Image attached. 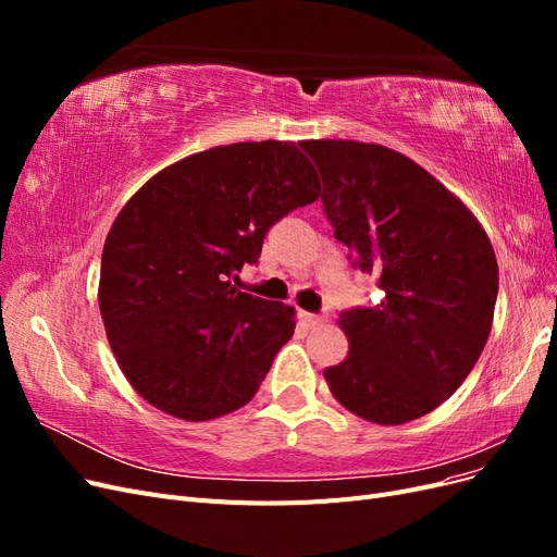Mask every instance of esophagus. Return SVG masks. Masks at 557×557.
Listing matches in <instances>:
<instances>
[{
  "instance_id": "34e87169",
  "label": "esophagus",
  "mask_w": 557,
  "mask_h": 557,
  "mask_svg": "<svg viewBox=\"0 0 557 557\" xmlns=\"http://www.w3.org/2000/svg\"><path fill=\"white\" fill-rule=\"evenodd\" d=\"M301 323H305L307 327H320L325 323V315H320V313H301Z\"/></svg>"
}]
</instances>
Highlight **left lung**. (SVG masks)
Here are the masks:
<instances>
[{"mask_svg": "<svg viewBox=\"0 0 557 557\" xmlns=\"http://www.w3.org/2000/svg\"><path fill=\"white\" fill-rule=\"evenodd\" d=\"M323 178V211L350 264L383 297L339 315L344 362L332 395L379 425H401L448 399L481 358L499 274L491 239L462 201L407 156L379 144L301 141Z\"/></svg>", "mask_w": 557, "mask_h": 557, "instance_id": "8db88e82", "label": "left lung"}]
</instances>
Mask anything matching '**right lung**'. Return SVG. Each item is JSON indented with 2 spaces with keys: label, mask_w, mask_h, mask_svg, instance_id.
I'll return each mask as SVG.
<instances>
[{
  "label": "right lung",
  "mask_w": 557,
  "mask_h": 557,
  "mask_svg": "<svg viewBox=\"0 0 557 557\" xmlns=\"http://www.w3.org/2000/svg\"><path fill=\"white\" fill-rule=\"evenodd\" d=\"M320 195L293 141L209 148L166 166L111 225L99 311L123 374L183 420L237 411L258 393L295 311L232 285L264 234Z\"/></svg>",
  "instance_id": "obj_1"
}]
</instances>
